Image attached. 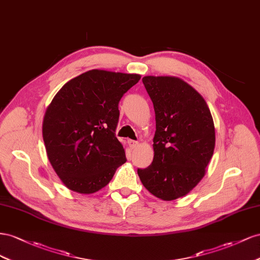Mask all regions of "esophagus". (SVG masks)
Here are the masks:
<instances>
[{"instance_id": "obj_1", "label": "esophagus", "mask_w": 260, "mask_h": 260, "mask_svg": "<svg viewBox=\"0 0 260 260\" xmlns=\"http://www.w3.org/2000/svg\"><path fill=\"white\" fill-rule=\"evenodd\" d=\"M128 145L131 147V149H135V148L138 146V142H135V140L129 139L128 140Z\"/></svg>"}]
</instances>
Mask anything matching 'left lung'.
Listing matches in <instances>:
<instances>
[{
  "label": "left lung",
  "instance_id": "left-lung-1",
  "mask_svg": "<svg viewBox=\"0 0 260 260\" xmlns=\"http://www.w3.org/2000/svg\"><path fill=\"white\" fill-rule=\"evenodd\" d=\"M153 103V160L137 173L155 197L174 200L187 195L206 174L216 145L213 118L196 89L174 76H145Z\"/></svg>",
  "mask_w": 260,
  "mask_h": 260
}]
</instances>
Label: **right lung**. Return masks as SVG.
I'll return each instance as SVG.
<instances>
[{
  "label": "right lung",
  "instance_id": "right-lung-1",
  "mask_svg": "<svg viewBox=\"0 0 260 260\" xmlns=\"http://www.w3.org/2000/svg\"><path fill=\"white\" fill-rule=\"evenodd\" d=\"M138 74L91 70L68 81L44 113L42 136L52 168L69 189L93 194L126 161L115 137L118 102Z\"/></svg>",
  "mask_w": 260,
  "mask_h": 260
}]
</instances>
